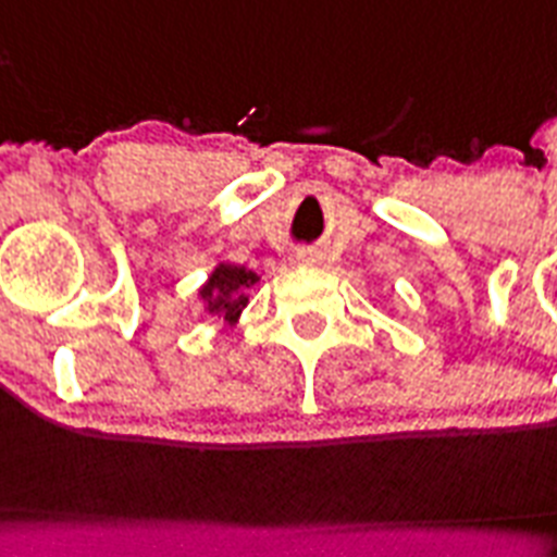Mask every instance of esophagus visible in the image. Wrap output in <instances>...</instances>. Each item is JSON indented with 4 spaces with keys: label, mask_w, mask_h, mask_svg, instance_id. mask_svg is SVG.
<instances>
[{
    "label": "esophagus",
    "mask_w": 557,
    "mask_h": 557,
    "mask_svg": "<svg viewBox=\"0 0 557 557\" xmlns=\"http://www.w3.org/2000/svg\"><path fill=\"white\" fill-rule=\"evenodd\" d=\"M294 257H297V263L300 265H320L322 263V255L317 249H300Z\"/></svg>",
    "instance_id": "34e87169"
}]
</instances>
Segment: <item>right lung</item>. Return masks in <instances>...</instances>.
<instances>
[{"instance_id": "obj_1", "label": "right lung", "mask_w": 557, "mask_h": 557, "mask_svg": "<svg viewBox=\"0 0 557 557\" xmlns=\"http://www.w3.org/2000/svg\"><path fill=\"white\" fill-rule=\"evenodd\" d=\"M257 274L246 265L221 263L209 274V280L200 288V300L207 302V311L221 317L223 325H235L240 311L249 302V288L257 283Z\"/></svg>"}]
</instances>
